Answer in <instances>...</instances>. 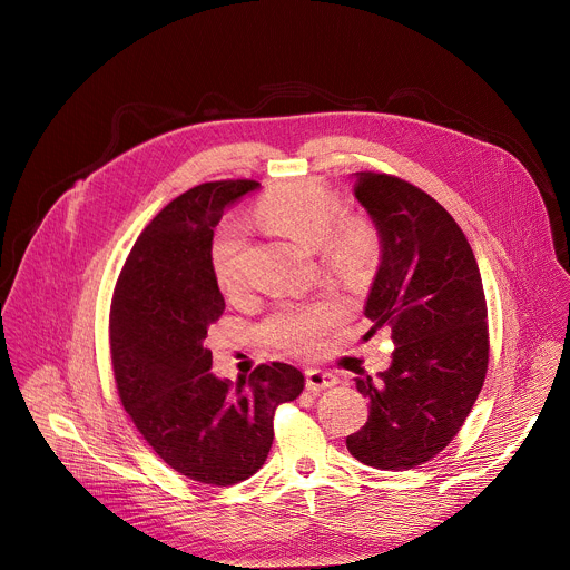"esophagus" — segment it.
Masks as SVG:
<instances>
[{"label": "esophagus", "instance_id": "1", "mask_svg": "<svg viewBox=\"0 0 570 570\" xmlns=\"http://www.w3.org/2000/svg\"><path fill=\"white\" fill-rule=\"evenodd\" d=\"M338 379L332 372H322V370H306V390L311 392H322L327 387H334Z\"/></svg>", "mask_w": 570, "mask_h": 570}]
</instances>
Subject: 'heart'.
Segmentation results:
<instances>
[{"label":"heart","mask_w":570,"mask_h":570,"mask_svg":"<svg viewBox=\"0 0 570 570\" xmlns=\"http://www.w3.org/2000/svg\"><path fill=\"white\" fill-rule=\"evenodd\" d=\"M259 216L299 246L320 250L324 266L345 279H365L376 266L374 227L356 216L341 218L338 198L315 183L299 180L277 187L259 203ZM246 248V232L238 223H223L214 232L209 262L220 291L236 293L240 288ZM343 313L345 306L334 297L304 308H279L262 324V336L288 354L308 356Z\"/></svg>","instance_id":"obj_1"}]
</instances>
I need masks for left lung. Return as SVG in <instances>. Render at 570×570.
<instances>
[{"mask_svg": "<svg viewBox=\"0 0 570 570\" xmlns=\"http://www.w3.org/2000/svg\"><path fill=\"white\" fill-rule=\"evenodd\" d=\"M354 176L381 238L365 338L390 330L394 352L379 381L356 376L370 417L347 449L367 466L403 471L435 458L473 409L490 363L487 302L469 240L435 198L387 174Z\"/></svg>", "mask_w": 570, "mask_h": 570, "instance_id": "8db88e82", "label": "left lung"}]
</instances>
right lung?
<instances>
[{"label":"right lung","instance_id":"add662e5","mask_svg":"<svg viewBox=\"0 0 570 570\" xmlns=\"http://www.w3.org/2000/svg\"><path fill=\"white\" fill-rule=\"evenodd\" d=\"M255 180L198 185L161 209L132 246L110 306L119 399L148 446L178 473L227 487L262 469L279 403L304 390L286 363L236 383L214 376L205 338L223 311L209 246L225 207Z\"/></svg>","mask_w":570,"mask_h":570}]
</instances>
